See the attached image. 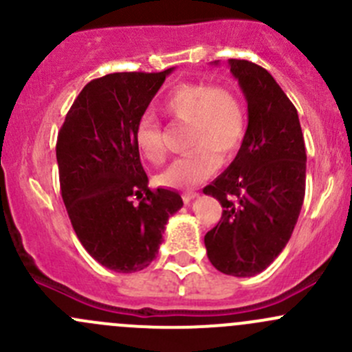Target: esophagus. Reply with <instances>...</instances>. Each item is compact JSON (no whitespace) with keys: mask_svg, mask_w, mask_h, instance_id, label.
<instances>
[{"mask_svg":"<svg viewBox=\"0 0 352 352\" xmlns=\"http://www.w3.org/2000/svg\"><path fill=\"white\" fill-rule=\"evenodd\" d=\"M196 197H199L197 192H186V194H182V199H184V202H186V204H189V202L194 201V199H196Z\"/></svg>","mask_w":352,"mask_h":352,"instance_id":"1","label":"esophagus"}]
</instances>
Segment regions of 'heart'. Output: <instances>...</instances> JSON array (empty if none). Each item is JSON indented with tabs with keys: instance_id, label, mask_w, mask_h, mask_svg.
I'll return each instance as SVG.
<instances>
[{
	"instance_id": "b5f03b06",
	"label": "heart",
	"mask_w": 352,
	"mask_h": 352,
	"mask_svg": "<svg viewBox=\"0 0 352 352\" xmlns=\"http://www.w3.org/2000/svg\"><path fill=\"white\" fill-rule=\"evenodd\" d=\"M162 109L172 119L189 124L187 148H190L189 153L160 173L162 186L173 189L196 186L216 172L219 160L226 162L242 146L247 117L240 98L228 88L206 83L177 85L163 98ZM133 140L146 162L158 165L165 160L162 127L153 116L140 117Z\"/></svg>"
}]
</instances>
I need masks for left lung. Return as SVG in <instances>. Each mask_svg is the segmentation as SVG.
<instances>
[{
	"label": "left lung",
	"instance_id": "1",
	"mask_svg": "<svg viewBox=\"0 0 352 352\" xmlns=\"http://www.w3.org/2000/svg\"><path fill=\"white\" fill-rule=\"evenodd\" d=\"M228 65L247 100L248 124L235 160L204 187L223 206L204 245L219 272L250 278L289 242L305 199L307 151L296 109L271 73L245 59Z\"/></svg>",
	"mask_w": 352,
	"mask_h": 352
}]
</instances>
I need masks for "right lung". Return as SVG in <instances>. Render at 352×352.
Returning <instances> with one entry per match:
<instances>
[{"label":"right lung","instance_id":"1","mask_svg":"<svg viewBox=\"0 0 352 352\" xmlns=\"http://www.w3.org/2000/svg\"><path fill=\"white\" fill-rule=\"evenodd\" d=\"M172 71L91 80L58 134L56 158L67 216L85 250L110 271L127 274L148 267L166 221L184 206L175 190H150L133 140L136 122Z\"/></svg>","mask_w":352,"mask_h":352}]
</instances>
